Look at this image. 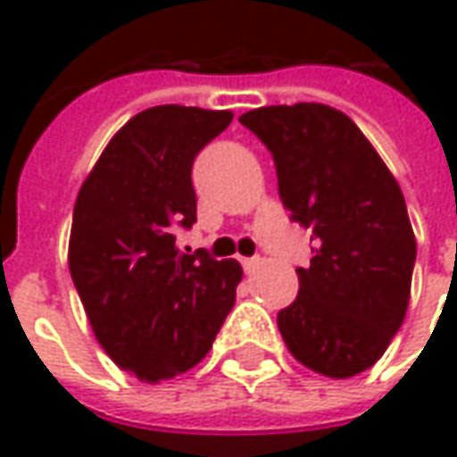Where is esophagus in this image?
Instances as JSON below:
<instances>
[{
	"label": "esophagus",
	"mask_w": 457,
	"mask_h": 457,
	"mask_svg": "<svg viewBox=\"0 0 457 457\" xmlns=\"http://www.w3.org/2000/svg\"><path fill=\"white\" fill-rule=\"evenodd\" d=\"M241 266H244V271L246 274H253L259 266H262V259L259 256H251V259H241Z\"/></svg>",
	"instance_id": "esophagus-1"
}]
</instances>
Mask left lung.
Segmentation results:
<instances>
[{
	"instance_id": "left-lung-1",
	"label": "left lung",
	"mask_w": 457,
	"mask_h": 457,
	"mask_svg": "<svg viewBox=\"0 0 457 457\" xmlns=\"http://www.w3.org/2000/svg\"><path fill=\"white\" fill-rule=\"evenodd\" d=\"M241 125L277 165L278 198L312 231V262L277 324L299 362L324 378L370 370L405 320L415 234L405 198L362 130L321 103L269 105Z\"/></svg>"
}]
</instances>
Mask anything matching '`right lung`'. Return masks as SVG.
Segmentation results:
<instances>
[{
	"label": "right lung",
	"instance_id": "obj_1",
	"mask_svg": "<svg viewBox=\"0 0 457 457\" xmlns=\"http://www.w3.org/2000/svg\"><path fill=\"white\" fill-rule=\"evenodd\" d=\"M234 112L158 105L122 125L75 201L70 274L97 342L145 382L188 372L211 350L244 277L236 259L183 253L195 223L191 168Z\"/></svg>",
	"mask_w": 457,
	"mask_h": 457
}]
</instances>
